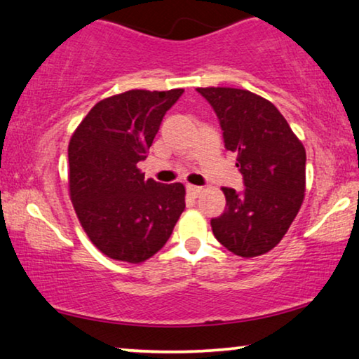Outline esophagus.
<instances>
[{
  "mask_svg": "<svg viewBox=\"0 0 359 359\" xmlns=\"http://www.w3.org/2000/svg\"><path fill=\"white\" fill-rule=\"evenodd\" d=\"M187 192L192 195V197H197V195H200V192H202V187H197V185H187Z\"/></svg>",
  "mask_w": 359,
  "mask_h": 359,
  "instance_id": "1",
  "label": "esophagus"
}]
</instances>
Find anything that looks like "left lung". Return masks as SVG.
Returning <instances> with one entry per match:
<instances>
[{
  "instance_id": "8db88e82",
  "label": "left lung",
  "mask_w": 359,
  "mask_h": 359,
  "mask_svg": "<svg viewBox=\"0 0 359 359\" xmlns=\"http://www.w3.org/2000/svg\"><path fill=\"white\" fill-rule=\"evenodd\" d=\"M219 119L246 189L223 187L226 208L213 235L233 255L256 257L279 245L305 197V147L269 100L250 90L197 88Z\"/></svg>"
}]
</instances>
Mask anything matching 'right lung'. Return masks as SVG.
<instances>
[{"mask_svg":"<svg viewBox=\"0 0 359 359\" xmlns=\"http://www.w3.org/2000/svg\"><path fill=\"white\" fill-rule=\"evenodd\" d=\"M184 88L103 98L69 142V194L90 241L114 261L140 264L172 235L185 208L180 182L144 179V161L167 109Z\"/></svg>","mask_w":359,"mask_h":359,"instance_id":"right-lung-1","label":"right lung"}]
</instances>
